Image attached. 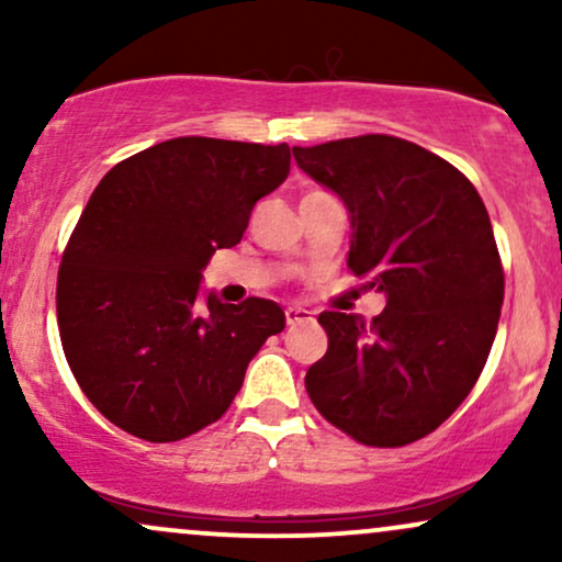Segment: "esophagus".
<instances>
[{
	"label": "esophagus",
	"instance_id": "esophagus-1",
	"mask_svg": "<svg viewBox=\"0 0 562 562\" xmlns=\"http://www.w3.org/2000/svg\"><path fill=\"white\" fill-rule=\"evenodd\" d=\"M285 319H288V325H301V322H312L314 314L303 306H288Z\"/></svg>",
	"mask_w": 562,
	"mask_h": 562
}]
</instances>
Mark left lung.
<instances>
[{"label": "left lung", "mask_w": 562, "mask_h": 562, "mask_svg": "<svg viewBox=\"0 0 562 562\" xmlns=\"http://www.w3.org/2000/svg\"><path fill=\"white\" fill-rule=\"evenodd\" d=\"M293 156L344 200L348 269L385 295L370 325L319 314L327 353L308 367V398L359 443L404 447L465 402L492 351L505 272L486 205L454 166L389 134Z\"/></svg>", "instance_id": "1"}]
</instances>
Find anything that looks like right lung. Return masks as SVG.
<instances>
[{
	"label": "right lung",
	"instance_id": "1",
	"mask_svg": "<svg viewBox=\"0 0 562 562\" xmlns=\"http://www.w3.org/2000/svg\"><path fill=\"white\" fill-rule=\"evenodd\" d=\"M288 171V145L177 137L94 187L63 254L57 327L76 383L121 430L169 443L216 423L285 330L280 303L200 299V280Z\"/></svg>",
	"mask_w": 562,
	"mask_h": 562
}]
</instances>
